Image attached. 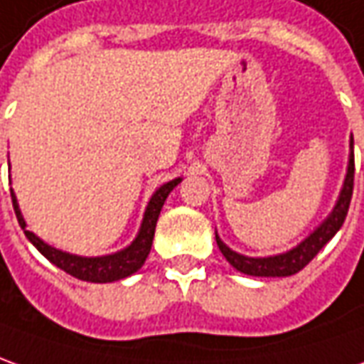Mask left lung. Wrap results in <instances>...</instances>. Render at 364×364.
Wrapping results in <instances>:
<instances>
[{"mask_svg":"<svg viewBox=\"0 0 364 364\" xmlns=\"http://www.w3.org/2000/svg\"><path fill=\"white\" fill-rule=\"evenodd\" d=\"M353 187H355V153H350V159H348V171L345 185H343V191L338 197L337 207L333 209V213L328 215V219L325 223L318 227L315 233L311 237H306L303 243L295 247L293 251L283 255H277V257H267V259H251V257H243V255L235 253L231 251L227 245L215 235L217 245L221 249L223 257L231 263V265L241 271L245 275L253 277H289L299 273L301 269H305L313 257L325 247V245L335 237L338 229L343 227L345 219L348 213V205H350V197H353Z\"/></svg>","mask_w":364,"mask_h":364,"instance_id":"8db88e82","label":"left lung"}]
</instances>
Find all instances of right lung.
<instances>
[{
  "instance_id": "right-lung-1",
  "label": "right lung",
  "mask_w": 364,
  "mask_h": 364,
  "mask_svg": "<svg viewBox=\"0 0 364 364\" xmlns=\"http://www.w3.org/2000/svg\"><path fill=\"white\" fill-rule=\"evenodd\" d=\"M181 179H173V181L165 183L163 187H159L155 195L151 197L149 205H147V211H145V217H143V223H141V231L137 235V239L119 253L107 255V257H77V255H69L59 251V249H53L47 243H43L39 237L27 231L26 221L19 213V207H17L16 195L11 193V201H14V211L17 215V221L21 225L26 237L36 245L37 251L43 255L46 259H49L53 265H58L61 271H65L71 277L75 279H81V281H87V283H111V281H119V279H125V277L133 275L137 269H141V265L145 263L147 255L151 251V245H153V235H155V225H157V219H159V213H161V207L167 195L173 191V187Z\"/></svg>"
}]
</instances>
